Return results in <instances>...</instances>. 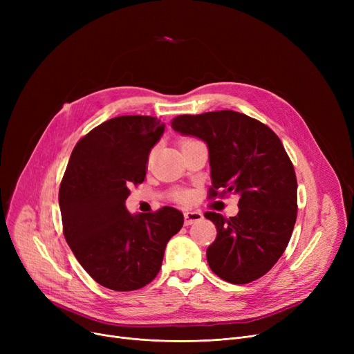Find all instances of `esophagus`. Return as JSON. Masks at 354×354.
Segmentation results:
<instances>
[{
  "label": "esophagus",
  "instance_id": "1",
  "mask_svg": "<svg viewBox=\"0 0 354 354\" xmlns=\"http://www.w3.org/2000/svg\"><path fill=\"white\" fill-rule=\"evenodd\" d=\"M183 215H185V225H192L195 222L202 221L203 218L201 211H187Z\"/></svg>",
  "mask_w": 354,
  "mask_h": 354
}]
</instances>
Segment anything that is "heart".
I'll list each match as a JSON object with an SVG mask.
<instances>
[{"label":"heart","instance_id":"b5f03b06","mask_svg":"<svg viewBox=\"0 0 354 354\" xmlns=\"http://www.w3.org/2000/svg\"><path fill=\"white\" fill-rule=\"evenodd\" d=\"M179 198H180V199H187V195H185V194H180V195H179Z\"/></svg>","mask_w":354,"mask_h":354}]
</instances>
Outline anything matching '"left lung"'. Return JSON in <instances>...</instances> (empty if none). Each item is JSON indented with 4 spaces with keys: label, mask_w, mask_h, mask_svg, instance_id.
Segmentation results:
<instances>
[{
    "label": "left lung",
    "mask_w": 354,
    "mask_h": 354,
    "mask_svg": "<svg viewBox=\"0 0 354 354\" xmlns=\"http://www.w3.org/2000/svg\"><path fill=\"white\" fill-rule=\"evenodd\" d=\"M172 129L207 143L209 196L219 188L239 196V212L230 219L205 212L218 232L207 250L211 270L232 284L258 280L286 251L297 219V179L281 140L264 123L234 110L182 115Z\"/></svg>",
    "instance_id": "obj_1"
}]
</instances>
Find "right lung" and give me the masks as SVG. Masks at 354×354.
Returning <instances> with one entry per match:
<instances>
[{
  "label": "right lung",
  "instance_id": "right-lung-1",
  "mask_svg": "<svg viewBox=\"0 0 354 354\" xmlns=\"http://www.w3.org/2000/svg\"><path fill=\"white\" fill-rule=\"evenodd\" d=\"M163 132L156 118L119 116L90 130L71 152L59 192L64 236L80 266L106 288L133 291L151 283L167 241L183 225L172 207L135 215L124 207Z\"/></svg>",
  "mask_w": 354,
  "mask_h": 354
}]
</instances>
